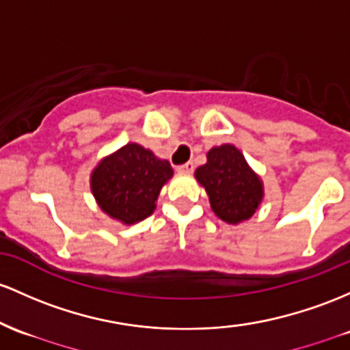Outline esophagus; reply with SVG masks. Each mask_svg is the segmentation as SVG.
I'll use <instances>...</instances> for the list:
<instances>
[{
    "label": "esophagus",
    "instance_id": "1",
    "mask_svg": "<svg viewBox=\"0 0 350 350\" xmlns=\"http://www.w3.org/2000/svg\"><path fill=\"white\" fill-rule=\"evenodd\" d=\"M193 171H194L193 163H186L183 164V166H178V172H181V174H191Z\"/></svg>",
    "mask_w": 350,
    "mask_h": 350
}]
</instances>
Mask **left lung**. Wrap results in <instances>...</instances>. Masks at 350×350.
Instances as JSON below:
<instances>
[{"label":"left lung","instance_id":"obj_1","mask_svg":"<svg viewBox=\"0 0 350 350\" xmlns=\"http://www.w3.org/2000/svg\"><path fill=\"white\" fill-rule=\"evenodd\" d=\"M194 178L209 196L211 209L228 224L237 226L254 216L262 204L264 184L234 144L214 146Z\"/></svg>","mask_w":350,"mask_h":350}]
</instances>
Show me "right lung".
I'll return each mask as SVG.
<instances>
[{
	"mask_svg": "<svg viewBox=\"0 0 350 350\" xmlns=\"http://www.w3.org/2000/svg\"><path fill=\"white\" fill-rule=\"evenodd\" d=\"M172 174L169 161L128 143L99 161L91 171L90 187L103 213L131 226L154 213L161 189Z\"/></svg>",
	"mask_w": 350,
	"mask_h": 350,
	"instance_id": "add662e5",
	"label": "right lung"
}]
</instances>
